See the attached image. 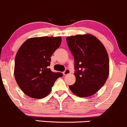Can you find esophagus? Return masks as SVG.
Here are the masks:
<instances>
[{
	"label": "esophagus",
	"instance_id": "esophagus-1",
	"mask_svg": "<svg viewBox=\"0 0 127 127\" xmlns=\"http://www.w3.org/2000/svg\"><path fill=\"white\" fill-rule=\"evenodd\" d=\"M70 73H71L70 70H69V69H66V70L64 71L63 74H64V75H66L69 74H70Z\"/></svg>",
	"mask_w": 127,
	"mask_h": 127
}]
</instances>
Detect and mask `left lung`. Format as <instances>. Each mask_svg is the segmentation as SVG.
Instances as JSON below:
<instances>
[{"label":"left lung","instance_id":"8db88e82","mask_svg":"<svg viewBox=\"0 0 127 127\" xmlns=\"http://www.w3.org/2000/svg\"><path fill=\"white\" fill-rule=\"evenodd\" d=\"M66 41L74 58L75 82L69 86L74 94L88 97L95 94L109 74V59L106 48L91 34L67 36Z\"/></svg>","mask_w":127,"mask_h":127}]
</instances>
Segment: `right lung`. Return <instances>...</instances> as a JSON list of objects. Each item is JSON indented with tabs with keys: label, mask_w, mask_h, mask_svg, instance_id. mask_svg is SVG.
I'll return each instance as SVG.
<instances>
[{
	"label": "right lung",
	"mask_w": 127,
	"mask_h": 127,
	"mask_svg": "<svg viewBox=\"0 0 127 127\" xmlns=\"http://www.w3.org/2000/svg\"><path fill=\"white\" fill-rule=\"evenodd\" d=\"M61 41V36L33 37L19 48L15 58L14 77L26 95L35 99L45 97L55 81L63 75L48 68L51 56Z\"/></svg>",
	"instance_id": "right-lung-1"
}]
</instances>
